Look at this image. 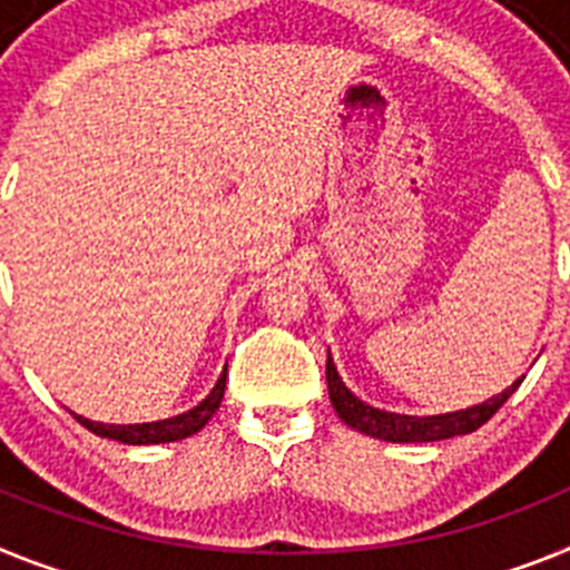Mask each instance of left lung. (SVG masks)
I'll use <instances>...</instances> for the list:
<instances>
[{
    "mask_svg": "<svg viewBox=\"0 0 570 570\" xmlns=\"http://www.w3.org/2000/svg\"><path fill=\"white\" fill-rule=\"evenodd\" d=\"M519 384H522V379L513 381L502 395H493V399L476 404V407L419 419V415L387 413V410L370 407L367 402H361L358 395L346 390L344 381L338 379L333 358L326 355V387H330V402H333L335 413L341 415V422L355 428L358 433L384 439V442H442V439H453V435L473 433L484 422H491L497 410L517 393Z\"/></svg>",
    "mask_w": 570,
    "mask_h": 570,
    "instance_id": "obj_1",
    "label": "left lung"
}]
</instances>
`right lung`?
Returning a JSON list of instances; mask_svg holds the SVG:
<instances>
[{"label":"right lung","mask_w":570,"mask_h":570,"mask_svg":"<svg viewBox=\"0 0 570 570\" xmlns=\"http://www.w3.org/2000/svg\"><path fill=\"white\" fill-rule=\"evenodd\" d=\"M226 390V370L224 375L217 379V384L212 387V393L203 399L197 407H191L189 413H180L175 419H163V422L151 424H97L88 422L82 415H77V422L86 430L97 435H106V439H117L122 444H163V442H177V439H186V435H195L197 430L206 428L212 415L217 413L220 402H224Z\"/></svg>","instance_id":"right-lung-1"}]
</instances>
